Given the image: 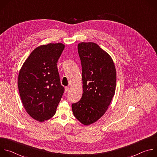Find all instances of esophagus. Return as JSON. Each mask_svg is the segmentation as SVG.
<instances>
[{"instance_id":"1","label":"esophagus","mask_w":157,"mask_h":157,"mask_svg":"<svg viewBox=\"0 0 157 157\" xmlns=\"http://www.w3.org/2000/svg\"><path fill=\"white\" fill-rule=\"evenodd\" d=\"M69 89H70V87H68V86H66V87H65V89H64V91H65V93H66V92H68V91H69Z\"/></svg>"}]
</instances>
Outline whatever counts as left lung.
Listing matches in <instances>:
<instances>
[{
  "mask_svg": "<svg viewBox=\"0 0 157 157\" xmlns=\"http://www.w3.org/2000/svg\"><path fill=\"white\" fill-rule=\"evenodd\" d=\"M78 50L82 66V96L72 104V110L81 124L88 125L107 110L115 94L116 70L110 56L98 44L81 42Z\"/></svg>",
  "mask_w": 157,
  "mask_h": 157,
  "instance_id": "obj_1",
  "label": "left lung"
}]
</instances>
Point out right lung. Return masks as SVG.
Returning <instances> with one entry per match:
<instances>
[{
	"label": "right lung",
	"instance_id": "obj_1",
	"mask_svg": "<svg viewBox=\"0 0 157 157\" xmlns=\"http://www.w3.org/2000/svg\"><path fill=\"white\" fill-rule=\"evenodd\" d=\"M64 48V44L61 43L38 47L18 73V87L22 104L29 116L41 122L55 115L64 92L57 68Z\"/></svg>",
	"mask_w": 157,
	"mask_h": 157
}]
</instances>
